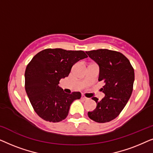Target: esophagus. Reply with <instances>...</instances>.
Returning a JSON list of instances; mask_svg holds the SVG:
<instances>
[{
    "label": "esophagus",
    "instance_id": "34e87169",
    "mask_svg": "<svg viewBox=\"0 0 153 153\" xmlns=\"http://www.w3.org/2000/svg\"><path fill=\"white\" fill-rule=\"evenodd\" d=\"M81 98H82V100H88V98H87L86 97H85V96H83V95H82Z\"/></svg>",
    "mask_w": 153,
    "mask_h": 153
}]
</instances>
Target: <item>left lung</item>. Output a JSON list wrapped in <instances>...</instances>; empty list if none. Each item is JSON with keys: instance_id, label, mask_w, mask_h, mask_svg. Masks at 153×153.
<instances>
[{"instance_id": "left-lung-1", "label": "left lung", "mask_w": 153, "mask_h": 153, "mask_svg": "<svg viewBox=\"0 0 153 153\" xmlns=\"http://www.w3.org/2000/svg\"><path fill=\"white\" fill-rule=\"evenodd\" d=\"M100 68L99 81L104 85L102 100L93 97L97 103L94 111L88 113L91 120L104 123L114 120L120 114L133 91L134 71L129 60L120 52L108 49L85 51Z\"/></svg>"}]
</instances>
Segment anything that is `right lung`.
<instances>
[{
	"instance_id": "1",
	"label": "right lung",
	"mask_w": 153,
	"mask_h": 153,
	"mask_svg": "<svg viewBox=\"0 0 153 153\" xmlns=\"http://www.w3.org/2000/svg\"><path fill=\"white\" fill-rule=\"evenodd\" d=\"M83 51L47 49L37 53L25 71V89L36 114L43 120L58 123L66 118L71 104L81 94L65 93L59 87L61 79L68 76L72 66L87 58Z\"/></svg>"
}]
</instances>
